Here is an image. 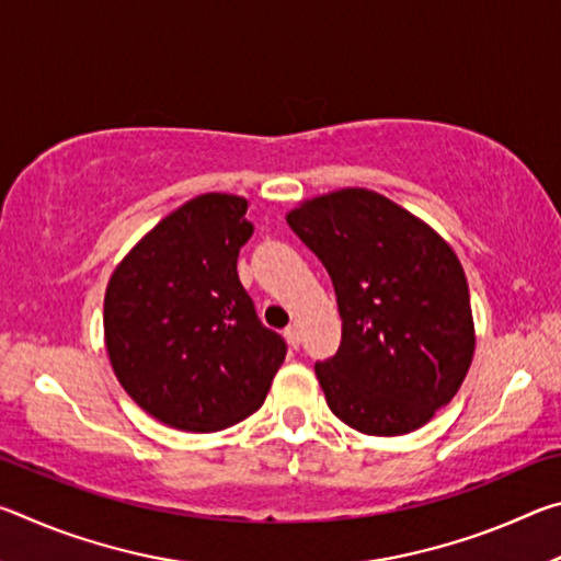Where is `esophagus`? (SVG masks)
<instances>
[{
    "label": "esophagus",
    "instance_id": "1",
    "mask_svg": "<svg viewBox=\"0 0 561 561\" xmlns=\"http://www.w3.org/2000/svg\"><path fill=\"white\" fill-rule=\"evenodd\" d=\"M284 336H287V341L289 344L297 348L299 346V341H301V331H299V327L297 324H289L287 327V331H284Z\"/></svg>",
    "mask_w": 561,
    "mask_h": 561
}]
</instances>
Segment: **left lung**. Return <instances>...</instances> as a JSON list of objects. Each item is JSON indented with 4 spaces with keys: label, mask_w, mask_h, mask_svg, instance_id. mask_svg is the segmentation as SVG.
Instances as JSON below:
<instances>
[{
    "label": "left lung",
    "mask_w": 561,
    "mask_h": 561,
    "mask_svg": "<svg viewBox=\"0 0 561 561\" xmlns=\"http://www.w3.org/2000/svg\"><path fill=\"white\" fill-rule=\"evenodd\" d=\"M336 291L341 346L314 366L339 421L405 435L453 401L474 354L468 279L453 247L388 197L344 187L287 215Z\"/></svg>",
    "instance_id": "left-lung-1"
}]
</instances>
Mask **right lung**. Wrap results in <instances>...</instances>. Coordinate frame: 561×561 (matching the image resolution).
<instances>
[{"instance_id": "right-lung-1", "label": "right lung", "mask_w": 561, "mask_h": 561, "mask_svg": "<svg viewBox=\"0 0 561 561\" xmlns=\"http://www.w3.org/2000/svg\"><path fill=\"white\" fill-rule=\"evenodd\" d=\"M244 215L240 195H197L108 279L103 331L113 374L170 428L215 433L244 421L287 356L237 277V254L254 232Z\"/></svg>"}]
</instances>
